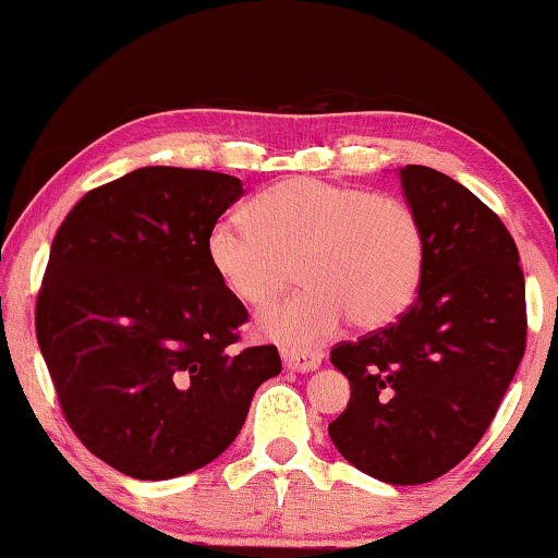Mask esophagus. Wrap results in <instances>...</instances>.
I'll use <instances>...</instances> for the list:
<instances>
[{"mask_svg":"<svg viewBox=\"0 0 558 558\" xmlns=\"http://www.w3.org/2000/svg\"><path fill=\"white\" fill-rule=\"evenodd\" d=\"M281 361H284V365L289 371H296V373H310L315 371L319 363H323V355L315 353V350H281Z\"/></svg>","mask_w":558,"mask_h":558,"instance_id":"esophagus-1","label":"esophagus"}]
</instances>
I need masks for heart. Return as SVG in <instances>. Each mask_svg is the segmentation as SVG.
<instances>
[{
	"mask_svg": "<svg viewBox=\"0 0 558 558\" xmlns=\"http://www.w3.org/2000/svg\"><path fill=\"white\" fill-rule=\"evenodd\" d=\"M246 225L220 220L205 254L226 292L262 310L284 292L289 269L304 287L264 312L266 340L310 348L330 338L342 319L376 330L416 296L424 271V231L416 213L396 197L289 178L248 203Z\"/></svg>",
	"mask_w": 558,
	"mask_h": 558,
	"instance_id": "obj_1",
	"label": "heart"
}]
</instances>
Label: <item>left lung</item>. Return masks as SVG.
Listing matches in <instances>:
<instances>
[{"label":"left lung","instance_id":"1","mask_svg":"<svg viewBox=\"0 0 558 558\" xmlns=\"http://www.w3.org/2000/svg\"><path fill=\"white\" fill-rule=\"evenodd\" d=\"M399 178L424 231L418 296L393 325L332 350L350 403L327 432L365 475L422 485L490 426L525 350V281L513 235L480 197L432 167Z\"/></svg>","mask_w":558,"mask_h":558}]
</instances>
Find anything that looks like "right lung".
I'll list each match as a JSON object with an SVG mask.
<instances>
[{
  "label": "right lung",
  "mask_w": 558,
  "mask_h": 558,
  "mask_svg": "<svg viewBox=\"0 0 558 558\" xmlns=\"http://www.w3.org/2000/svg\"><path fill=\"white\" fill-rule=\"evenodd\" d=\"M241 195L231 174L142 167L83 195L52 239L37 342L75 437L129 477L205 468L281 371L274 345L231 350L248 312L205 254Z\"/></svg>",
  "instance_id": "right-lung-1"
}]
</instances>
